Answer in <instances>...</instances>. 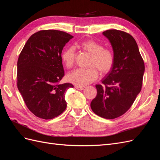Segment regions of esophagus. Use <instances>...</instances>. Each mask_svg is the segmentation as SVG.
Listing matches in <instances>:
<instances>
[{"mask_svg":"<svg viewBox=\"0 0 160 160\" xmlns=\"http://www.w3.org/2000/svg\"><path fill=\"white\" fill-rule=\"evenodd\" d=\"M75 88L77 89V90H80V91H81V90H83L84 88H83V87H81V86H77V85H76L75 86Z\"/></svg>","mask_w":160,"mask_h":160,"instance_id":"esophagus-1","label":"esophagus"}]
</instances>
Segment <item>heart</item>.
<instances>
[{"mask_svg": "<svg viewBox=\"0 0 160 160\" xmlns=\"http://www.w3.org/2000/svg\"><path fill=\"white\" fill-rule=\"evenodd\" d=\"M81 49L91 55L89 69H77L67 75V80L77 86H85L95 81L98 77V70L101 74L109 72L114 64L113 52L110 49H103V46L93 40L82 42ZM75 59V50L73 47L66 49L61 55V61L67 68L73 66Z\"/></svg>", "mask_w": 160, "mask_h": 160, "instance_id": "1", "label": "heart"}]
</instances>
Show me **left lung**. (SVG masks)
<instances>
[{"label":"left lung","instance_id":"left-lung-1","mask_svg":"<svg viewBox=\"0 0 160 160\" xmlns=\"http://www.w3.org/2000/svg\"><path fill=\"white\" fill-rule=\"evenodd\" d=\"M112 46L114 64L97 84V96L91 108L105 119H115L131 108L141 91L145 71L144 62L134 38L124 31L111 29L103 32Z\"/></svg>","mask_w":160,"mask_h":160}]
</instances>
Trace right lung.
Instances as JSON below:
<instances>
[{
    "label": "right lung",
    "instance_id": "add662e5",
    "mask_svg": "<svg viewBox=\"0 0 160 160\" xmlns=\"http://www.w3.org/2000/svg\"><path fill=\"white\" fill-rule=\"evenodd\" d=\"M72 37L61 31H38L19 55L17 88L28 109L38 118L53 119L67 108L65 93L73 85L59 84L65 75L61 52Z\"/></svg>",
    "mask_w": 160,
    "mask_h": 160
}]
</instances>
